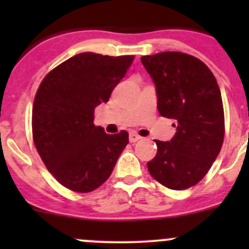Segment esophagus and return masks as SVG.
I'll use <instances>...</instances> for the list:
<instances>
[{
	"label": "esophagus",
	"instance_id": "1",
	"mask_svg": "<svg viewBox=\"0 0 249 249\" xmlns=\"http://www.w3.org/2000/svg\"><path fill=\"white\" fill-rule=\"evenodd\" d=\"M141 139H142V137H141L140 135L135 134V132H131V134H130V136H129V140H130V142H131V143L137 142V141H140Z\"/></svg>",
	"mask_w": 249,
	"mask_h": 249
}]
</instances>
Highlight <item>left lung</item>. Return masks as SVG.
I'll return each instance as SVG.
<instances>
[{
  "instance_id": "1",
  "label": "left lung",
  "mask_w": 249,
  "mask_h": 249,
  "mask_svg": "<svg viewBox=\"0 0 249 249\" xmlns=\"http://www.w3.org/2000/svg\"><path fill=\"white\" fill-rule=\"evenodd\" d=\"M141 61L155 85L160 115L177 122L171 140H155L158 153L147 164L148 171L170 189H187L205 177L222 148L219 87L201 60L184 53L145 55Z\"/></svg>"
}]
</instances>
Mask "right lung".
Masks as SVG:
<instances>
[{"mask_svg":"<svg viewBox=\"0 0 249 249\" xmlns=\"http://www.w3.org/2000/svg\"><path fill=\"white\" fill-rule=\"evenodd\" d=\"M134 56L80 53L42 80L32 109L35 145L64 187L89 193L108 179L129 134L108 135L94 125V110L108 102Z\"/></svg>","mask_w":249,"mask_h":249,"instance_id":"right-lung-1","label":"right lung"}]
</instances>
